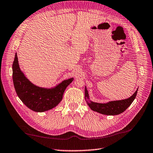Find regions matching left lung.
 Returning <instances> with one entry per match:
<instances>
[{"mask_svg":"<svg viewBox=\"0 0 153 153\" xmlns=\"http://www.w3.org/2000/svg\"><path fill=\"white\" fill-rule=\"evenodd\" d=\"M137 92V89L130 97L124 100H114V101H111L105 104L97 103L89 101V100H88L87 103L92 110L97 111V112L108 115H118L123 112L131 105L136 98ZM85 99H89V95L86 88H85Z\"/></svg>","mask_w":153,"mask_h":153,"instance_id":"8db88e82","label":"left lung"}]
</instances>
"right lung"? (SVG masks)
I'll use <instances>...</instances> for the list:
<instances>
[{
  "mask_svg": "<svg viewBox=\"0 0 153 153\" xmlns=\"http://www.w3.org/2000/svg\"><path fill=\"white\" fill-rule=\"evenodd\" d=\"M14 88L19 97L30 109L38 112L47 111L56 106L63 98L66 88L73 78L63 81L53 89H45L33 85L21 72L17 53L12 65Z\"/></svg>",
  "mask_w": 153,
  "mask_h": 153,
  "instance_id": "right-lung-1",
  "label": "right lung"
}]
</instances>
